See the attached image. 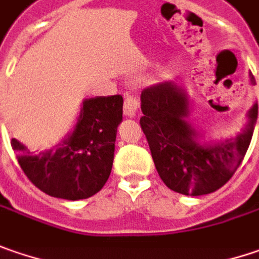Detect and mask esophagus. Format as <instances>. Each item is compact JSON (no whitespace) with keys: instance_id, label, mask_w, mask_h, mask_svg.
I'll list each match as a JSON object with an SVG mask.
<instances>
[{"instance_id":"obj_1","label":"esophagus","mask_w":259,"mask_h":259,"mask_svg":"<svg viewBox=\"0 0 259 259\" xmlns=\"http://www.w3.org/2000/svg\"><path fill=\"white\" fill-rule=\"evenodd\" d=\"M140 109V99L134 93H126L125 102H123V113L130 118L136 116L137 112Z\"/></svg>"}]
</instances>
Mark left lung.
<instances>
[{"label":"left lung","mask_w":259,"mask_h":259,"mask_svg":"<svg viewBox=\"0 0 259 259\" xmlns=\"http://www.w3.org/2000/svg\"><path fill=\"white\" fill-rule=\"evenodd\" d=\"M141 110L144 116L140 118V125L157 174L166 187L192 197L217 191L233 176L251 144L258 118V105H253L248 113L249 122L236 138L198 144L197 133L185 121L187 95L172 81L144 89Z\"/></svg>","instance_id":"obj_1"}]
</instances>
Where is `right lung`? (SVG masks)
Here are the masks:
<instances>
[{"label":"right lung","mask_w":259,"mask_h":259,"mask_svg":"<svg viewBox=\"0 0 259 259\" xmlns=\"http://www.w3.org/2000/svg\"><path fill=\"white\" fill-rule=\"evenodd\" d=\"M122 105L121 95L84 100L75 130L57 151L30 156L13 138L11 147L29 181L42 192L62 200H85L97 194L112 170Z\"/></svg>","instance_id":"1"}]
</instances>
